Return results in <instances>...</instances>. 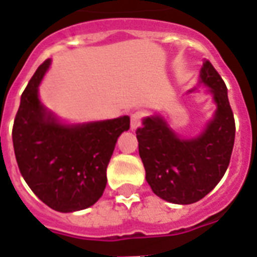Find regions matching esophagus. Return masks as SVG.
<instances>
[{
    "label": "esophagus",
    "instance_id": "34e87169",
    "mask_svg": "<svg viewBox=\"0 0 257 257\" xmlns=\"http://www.w3.org/2000/svg\"><path fill=\"white\" fill-rule=\"evenodd\" d=\"M140 122H142V112H134V114L131 115V129H132V131H136V129L140 126Z\"/></svg>",
    "mask_w": 257,
    "mask_h": 257
}]
</instances>
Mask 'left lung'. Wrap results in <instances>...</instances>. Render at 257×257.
I'll list each match as a JSON object with an SVG mask.
<instances>
[{
    "instance_id": "1",
    "label": "left lung",
    "mask_w": 257,
    "mask_h": 257,
    "mask_svg": "<svg viewBox=\"0 0 257 257\" xmlns=\"http://www.w3.org/2000/svg\"><path fill=\"white\" fill-rule=\"evenodd\" d=\"M198 85L208 86L206 93L216 106L201 134L180 136L160 112L143 118L136 131L146 180L153 193L172 204H194L215 189L226 173L234 146L235 122L226 84L209 60L199 70ZM197 92L193 88L187 95Z\"/></svg>"
}]
</instances>
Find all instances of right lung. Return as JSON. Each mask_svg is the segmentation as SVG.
I'll use <instances>...</instances> for the list:
<instances>
[{
	"label": "right lung",
	"mask_w": 257,
	"mask_h": 257,
	"mask_svg": "<svg viewBox=\"0 0 257 257\" xmlns=\"http://www.w3.org/2000/svg\"><path fill=\"white\" fill-rule=\"evenodd\" d=\"M51 62L37 68L22 93L12 140L20 173L33 193L53 210L68 213L89 208L103 195L107 165L131 118L64 122L40 99Z\"/></svg>",
	"instance_id": "add662e5"
}]
</instances>
